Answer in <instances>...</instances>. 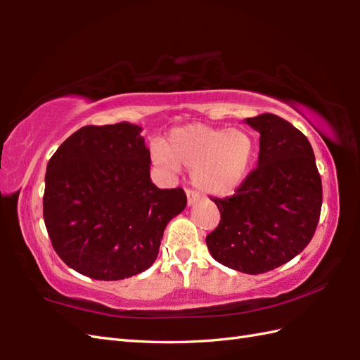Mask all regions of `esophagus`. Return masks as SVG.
<instances>
[{"mask_svg":"<svg viewBox=\"0 0 360 360\" xmlns=\"http://www.w3.org/2000/svg\"><path fill=\"white\" fill-rule=\"evenodd\" d=\"M186 193H187V202H188V205H193L198 201V198H200V193H198L196 190H193V188H187Z\"/></svg>","mask_w":360,"mask_h":360,"instance_id":"1","label":"esophagus"}]
</instances>
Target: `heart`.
I'll use <instances>...</instances> for the list:
<instances>
[{
    "instance_id": "obj_1",
    "label": "heart",
    "mask_w": 360,
    "mask_h": 360,
    "mask_svg": "<svg viewBox=\"0 0 360 360\" xmlns=\"http://www.w3.org/2000/svg\"><path fill=\"white\" fill-rule=\"evenodd\" d=\"M254 155V142L241 129L188 125L173 129L165 148L153 150L155 162L192 170L195 186L227 195L241 184Z\"/></svg>"
}]
</instances>
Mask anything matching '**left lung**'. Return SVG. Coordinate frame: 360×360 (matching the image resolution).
Here are the masks:
<instances>
[{
  "label": "left lung",
  "mask_w": 360,
  "mask_h": 360,
  "mask_svg": "<svg viewBox=\"0 0 360 360\" xmlns=\"http://www.w3.org/2000/svg\"><path fill=\"white\" fill-rule=\"evenodd\" d=\"M246 122L259 131L258 165L232 196H210L221 219L205 243L218 263L257 275L308 246L322 210V179L300 129L271 112Z\"/></svg>",
  "instance_id": "1"
}]
</instances>
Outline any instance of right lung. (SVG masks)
Here are the masks:
<instances>
[{
	"label": "right lung",
	"instance_id": "1",
	"mask_svg": "<svg viewBox=\"0 0 360 360\" xmlns=\"http://www.w3.org/2000/svg\"><path fill=\"white\" fill-rule=\"evenodd\" d=\"M137 125H86L60 145L44 176L43 218L53 250L79 274L122 280L155 263L186 192L158 188Z\"/></svg>",
	"mask_w": 360,
	"mask_h": 360
}]
</instances>
